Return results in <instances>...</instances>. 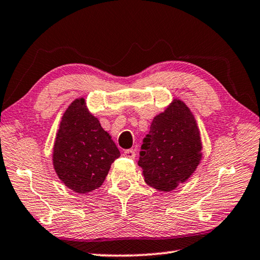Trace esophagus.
Here are the masks:
<instances>
[{
	"mask_svg": "<svg viewBox=\"0 0 260 260\" xmlns=\"http://www.w3.org/2000/svg\"><path fill=\"white\" fill-rule=\"evenodd\" d=\"M122 156L126 157V158H134L135 157V151L133 149H128V150H125L122 152Z\"/></svg>",
	"mask_w": 260,
	"mask_h": 260,
	"instance_id": "obj_1",
	"label": "esophagus"
}]
</instances>
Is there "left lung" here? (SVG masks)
<instances>
[{
	"instance_id": "left-lung-1",
	"label": "left lung",
	"mask_w": 260,
	"mask_h": 260,
	"mask_svg": "<svg viewBox=\"0 0 260 260\" xmlns=\"http://www.w3.org/2000/svg\"><path fill=\"white\" fill-rule=\"evenodd\" d=\"M141 149L138 164L149 187L171 191L191 177L203 146L195 117L183 101L173 99L153 118Z\"/></svg>"
}]
</instances>
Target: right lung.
I'll return each instance as SVG.
<instances>
[{
	"label": "right lung",
	"mask_w": 260,
	"mask_h": 260,
	"mask_svg": "<svg viewBox=\"0 0 260 260\" xmlns=\"http://www.w3.org/2000/svg\"><path fill=\"white\" fill-rule=\"evenodd\" d=\"M119 156L111 135L88 110L86 100H74L61 117L52 148V165L60 181L78 193L93 191L102 186Z\"/></svg>",
	"instance_id": "add662e5"
}]
</instances>
